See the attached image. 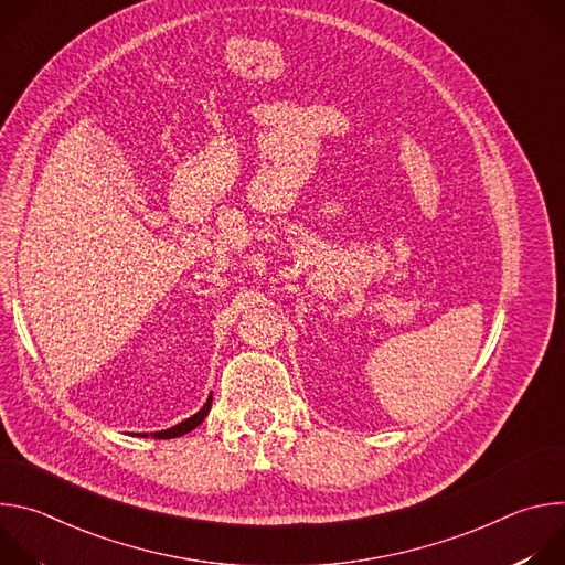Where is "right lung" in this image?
I'll list each match as a JSON object with an SVG mask.
<instances>
[{"mask_svg": "<svg viewBox=\"0 0 565 565\" xmlns=\"http://www.w3.org/2000/svg\"><path fill=\"white\" fill-rule=\"evenodd\" d=\"M210 407H212V395L207 397V402H205L203 409H201L199 414H194L192 418L183 420L181 425H177V427H172V429H166V431H156V434H153V438H179V436H183V434L192 431L194 427H199V425L205 420V416H207Z\"/></svg>", "mask_w": 565, "mask_h": 565, "instance_id": "1", "label": "right lung"}]
</instances>
